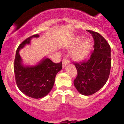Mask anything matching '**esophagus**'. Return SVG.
I'll use <instances>...</instances> for the list:
<instances>
[{
  "mask_svg": "<svg viewBox=\"0 0 124 124\" xmlns=\"http://www.w3.org/2000/svg\"><path fill=\"white\" fill-rule=\"evenodd\" d=\"M68 63H69V61H68L67 57H64V58L63 59V61H62V66H63V67H66L67 65H68Z\"/></svg>",
  "mask_w": 124,
  "mask_h": 124,
  "instance_id": "1",
  "label": "esophagus"
}]
</instances>
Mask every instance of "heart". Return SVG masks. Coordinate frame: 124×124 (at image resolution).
Returning <instances> with one entry per match:
<instances>
[{
    "label": "heart",
    "instance_id": "obj_1",
    "mask_svg": "<svg viewBox=\"0 0 124 124\" xmlns=\"http://www.w3.org/2000/svg\"><path fill=\"white\" fill-rule=\"evenodd\" d=\"M80 38L77 39V41L80 42ZM92 47V42L89 39H86L82 43V46L76 53V57L78 60H83L87 56L90 52Z\"/></svg>",
    "mask_w": 124,
    "mask_h": 124
}]
</instances>
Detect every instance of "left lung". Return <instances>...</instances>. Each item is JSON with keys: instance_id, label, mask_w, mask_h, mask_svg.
<instances>
[{"instance_id": "left-lung-1", "label": "left lung", "mask_w": 124, "mask_h": 124, "mask_svg": "<svg viewBox=\"0 0 124 124\" xmlns=\"http://www.w3.org/2000/svg\"><path fill=\"white\" fill-rule=\"evenodd\" d=\"M94 39L93 52L86 62L75 63L77 76L74 85L83 95H91L106 83L111 68V49L106 40L99 33L87 31Z\"/></svg>"}]
</instances>
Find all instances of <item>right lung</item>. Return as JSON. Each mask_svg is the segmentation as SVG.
<instances>
[{"mask_svg":"<svg viewBox=\"0 0 124 124\" xmlns=\"http://www.w3.org/2000/svg\"><path fill=\"white\" fill-rule=\"evenodd\" d=\"M34 35L20 44L17 49L14 70L17 85L24 94L33 98H41L48 94L54 85L55 77L62 68V62L55 63L50 59L44 57L33 66L24 65L19 51L26 44H30Z\"/></svg>","mask_w":124,"mask_h":124,"instance_id":"add662e5","label":"right lung"}]
</instances>
